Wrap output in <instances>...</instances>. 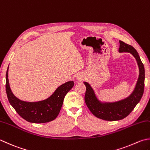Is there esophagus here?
<instances>
[{"instance_id": "esophagus-1", "label": "esophagus", "mask_w": 150, "mask_h": 150, "mask_svg": "<svg viewBox=\"0 0 150 150\" xmlns=\"http://www.w3.org/2000/svg\"><path fill=\"white\" fill-rule=\"evenodd\" d=\"M76 78H77V80L80 81H83L84 80V76L82 74H79L78 75H77L76 76Z\"/></svg>"}]
</instances>
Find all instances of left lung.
<instances>
[{
    "instance_id": "1",
    "label": "left lung",
    "mask_w": 150,
    "mask_h": 150,
    "mask_svg": "<svg viewBox=\"0 0 150 150\" xmlns=\"http://www.w3.org/2000/svg\"><path fill=\"white\" fill-rule=\"evenodd\" d=\"M119 52L131 53L136 59L139 69L138 80L131 95L118 101L102 102L98 98L91 85L86 81L83 82L86 86L85 102L92 114L101 120L117 121L126 117L139 103L144 93L145 70L137 51L131 45L120 40Z\"/></svg>"
}]
</instances>
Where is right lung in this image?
<instances>
[{
    "instance_id": "add662e5",
    "label": "right lung",
    "mask_w": 150,
    "mask_h": 150,
    "mask_svg": "<svg viewBox=\"0 0 150 150\" xmlns=\"http://www.w3.org/2000/svg\"><path fill=\"white\" fill-rule=\"evenodd\" d=\"M8 66L6 74V91L8 101L17 113L27 121L43 123L54 120L59 114L67 93L74 86L73 81H69L59 86L46 99L38 102H26L17 98L10 89L8 80Z\"/></svg>"
}]
</instances>
